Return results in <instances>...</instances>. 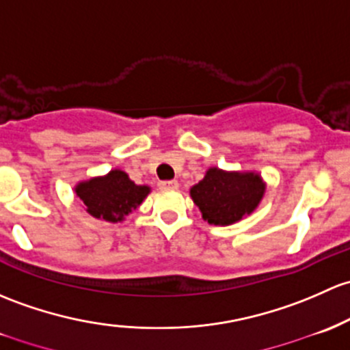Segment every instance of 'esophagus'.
<instances>
[{
  "label": "esophagus",
  "instance_id": "obj_1",
  "mask_svg": "<svg viewBox=\"0 0 350 350\" xmlns=\"http://www.w3.org/2000/svg\"><path fill=\"white\" fill-rule=\"evenodd\" d=\"M179 183L178 181H161L159 189H178Z\"/></svg>",
  "mask_w": 350,
  "mask_h": 350
}]
</instances>
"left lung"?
<instances>
[{"mask_svg": "<svg viewBox=\"0 0 350 350\" xmlns=\"http://www.w3.org/2000/svg\"><path fill=\"white\" fill-rule=\"evenodd\" d=\"M267 183L255 171H224L209 167L204 178L189 189L204 221L230 226L252 215L262 203Z\"/></svg>", "mask_w": 350, "mask_h": 350, "instance_id": "8db88e82", "label": "left lung"}]
</instances>
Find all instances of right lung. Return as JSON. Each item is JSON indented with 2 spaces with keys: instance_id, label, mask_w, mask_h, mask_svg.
Listing matches in <instances>:
<instances>
[{
  "instance_id": "add662e5",
  "label": "right lung",
  "mask_w": 350,
  "mask_h": 350,
  "mask_svg": "<svg viewBox=\"0 0 350 350\" xmlns=\"http://www.w3.org/2000/svg\"><path fill=\"white\" fill-rule=\"evenodd\" d=\"M149 193V186L135 185L122 169H112L107 174L75 185V194L88 215L109 223H122L127 215L142 204Z\"/></svg>"
}]
</instances>
